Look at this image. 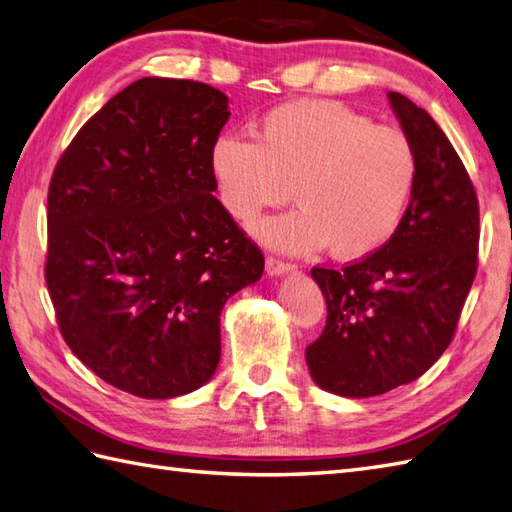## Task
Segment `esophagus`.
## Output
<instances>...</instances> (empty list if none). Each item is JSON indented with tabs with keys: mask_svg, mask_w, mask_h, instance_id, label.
Returning <instances> with one entry per match:
<instances>
[{
	"mask_svg": "<svg viewBox=\"0 0 512 512\" xmlns=\"http://www.w3.org/2000/svg\"><path fill=\"white\" fill-rule=\"evenodd\" d=\"M295 264H290V262H284V259H279V257H266V270L270 275H284V273H295Z\"/></svg>",
	"mask_w": 512,
	"mask_h": 512,
	"instance_id": "obj_1",
	"label": "esophagus"
}]
</instances>
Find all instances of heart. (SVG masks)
<instances>
[{
    "label": "heart",
    "instance_id": "obj_1",
    "mask_svg": "<svg viewBox=\"0 0 512 512\" xmlns=\"http://www.w3.org/2000/svg\"><path fill=\"white\" fill-rule=\"evenodd\" d=\"M217 195L239 222L268 206L301 204L257 224L266 244L358 259L385 246L407 213L418 154L398 127L330 101H290L262 116L257 140L224 134L211 149Z\"/></svg>",
    "mask_w": 512,
    "mask_h": 512
}]
</instances>
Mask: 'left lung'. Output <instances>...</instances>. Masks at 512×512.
<instances>
[{
  "mask_svg": "<svg viewBox=\"0 0 512 512\" xmlns=\"http://www.w3.org/2000/svg\"><path fill=\"white\" fill-rule=\"evenodd\" d=\"M418 154V180L398 231L343 268L314 266L328 319L306 347L321 389L369 398L407 385L453 341L477 273L480 204L469 171L433 118L389 92Z\"/></svg>",
  "mask_w": 512,
  "mask_h": 512,
  "instance_id": "obj_1",
  "label": "left lung"
}]
</instances>
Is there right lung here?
Here are the masks:
<instances>
[{"label":"right lung","mask_w":512,"mask_h":512,"mask_svg":"<svg viewBox=\"0 0 512 512\" xmlns=\"http://www.w3.org/2000/svg\"><path fill=\"white\" fill-rule=\"evenodd\" d=\"M228 99L200 81H134L52 171L46 284L63 341L140 398L202 387L220 363L226 299L264 253L215 198L211 149Z\"/></svg>","instance_id":"right-lung-1"}]
</instances>
